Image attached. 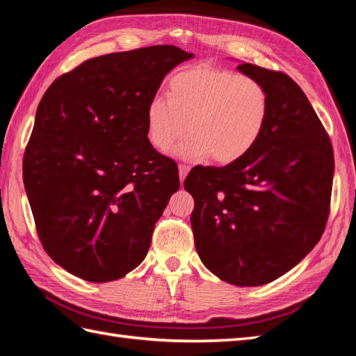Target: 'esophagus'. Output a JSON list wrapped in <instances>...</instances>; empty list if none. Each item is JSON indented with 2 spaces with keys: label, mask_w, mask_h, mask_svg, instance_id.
<instances>
[{
  "label": "esophagus",
  "mask_w": 356,
  "mask_h": 356,
  "mask_svg": "<svg viewBox=\"0 0 356 356\" xmlns=\"http://www.w3.org/2000/svg\"><path fill=\"white\" fill-rule=\"evenodd\" d=\"M188 172H190V166H188V165H179V177H180V182H182V184H184V180H185Z\"/></svg>",
  "instance_id": "obj_1"
}]
</instances>
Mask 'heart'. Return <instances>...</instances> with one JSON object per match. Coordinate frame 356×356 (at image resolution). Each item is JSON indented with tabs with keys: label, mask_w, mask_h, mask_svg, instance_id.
<instances>
[{
	"label": "heart",
	"mask_w": 356,
	"mask_h": 356,
	"mask_svg": "<svg viewBox=\"0 0 356 356\" xmlns=\"http://www.w3.org/2000/svg\"><path fill=\"white\" fill-rule=\"evenodd\" d=\"M147 136L159 151L191 134L176 148L179 157L220 165L238 162L266 127L269 95L260 81L232 70L199 65L172 74L168 99L153 97L147 107Z\"/></svg>",
	"instance_id": "obj_1"
}]
</instances>
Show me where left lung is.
Listing matches in <instances>:
<instances>
[{
    "label": "left lung",
    "instance_id": "obj_1",
    "mask_svg": "<svg viewBox=\"0 0 356 356\" xmlns=\"http://www.w3.org/2000/svg\"><path fill=\"white\" fill-rule=\"evenodd\" d=\"M237 69L269 95L261 138L238 162L194 166L184 186L194 199L191 226L202 263L226 283L261 286L320 241L330 211L334 149L292 78L249 63Z\"/></svg>",
    "mask_w": 356,
    "mask_h": 356
}]
</instances>
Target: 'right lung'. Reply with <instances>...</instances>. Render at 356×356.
<instances>
[{
    "label": "right lung",
    "mask_w": 356,
    "mask_h": 356,
    "mask_svg": "<svg viewBox=\"0 0 356 356\" xmlns=\"http://www.w3.org/2000/svg\"><path fill=\"white\" fill-rule=\"evenodd\" d=\"M176 45L87 59L38 105L22 177L45 252L92 283L122 278L147 257L179 190L177 163L147 136L165 74L191 59Z\"/></svg>",
    "instance_id": "1"
}]
</instances>
